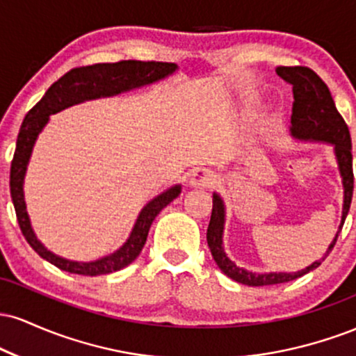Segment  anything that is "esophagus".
I'll list each match as a JSON object with an SVG mask.
<instances>
[{
	"label": "esophagus",
	"instance_id": "34e87169",
	"mask_svg": "<svg viewBox=\"0 0 356 356\" xmlns=\"http://www.w3.org/2000/svg\"><path fill=\"white\" fill-rule=\"evenodd\" d=\"M214 182H216V175L212 174L209 169H202V167H199V169H194L191 172V179H189L191 186L211 187Z\"/></svg>",
	"mask_w": 356,
	"mask_h": 356
}]
</instances>
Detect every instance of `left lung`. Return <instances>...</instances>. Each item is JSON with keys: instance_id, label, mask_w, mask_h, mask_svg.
<instances>
[{"instance_id": "obj_1", "label": "left lung", "mask_w": 356, "mask_h": 356, "mask_svg": "<svg viewBox=\"0 0 356 356\" xmlns=\"http://www.w3.org/2000/svg\"><path fill=\"white\" fill-rule=\"evenodd\" d=\"M277 75L293 85V115H291V132L293 136L303 140L328 142L334 145V155L338 161L343 179V189H345V201H343V216L340 231L345 224L346 214L350 211L351 197H353V155H351V137L346 122L343 120L337 107L328 85L308 67H277ZM222 229H224V204L218 194L212 197V212L209 227H207V244H209L211 254L214 257L220 271L231 280L248 286H268L288 283L296 277L313 271L321 264V261L330 254L338 239V231L333 243L330 244L328 251L323 259L314 261L312 266L301 269L298 273H268V275H256L238 268L226 256L222 248Z\"/></svg>"}]
</instances>
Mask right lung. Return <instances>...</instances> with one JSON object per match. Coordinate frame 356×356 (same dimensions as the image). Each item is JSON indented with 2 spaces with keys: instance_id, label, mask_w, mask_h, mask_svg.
Segmentation results:
<instances>
[{
  "instance_id": "add662e5",
  "label": "right lung",
  "mask_w": 356,
  "mask_h": 356,
  "mask_svg": "<svg viewBox=\"0 0 356 356\" xmlns=\"http://www.w3.org/2000/svg\"><path fill=\"white\" fill-rule=\"evenodd\" d=\"M175 68H177L175 63H167V61L140 60H122L115 61V63H95L87 65V67L72 68L70 72H67L61 79L56 80L47 90L43 99L26 113L22 129H19L18 138H16V149L13 161H11L10 192L16 211V219H18L19 229H22L24 239L48 263L55 264L56 268L63 269V271L83 276L108 275V273L129 266L140 254L155 216L181 194V186H175L147 204L142 209L140 216H138L130 238L113 254L102 257V259L93 261V263H75V261L55 256L36 239L35 232L31 229L30 219H28L23 197V179L24 172H26L28 161H30L36 137L48 122V117L51 113L60 112V110L80 104L83 100L117 95L120 92L152 83V81L170 75Z\"/></svg>"
}]
</instances>
